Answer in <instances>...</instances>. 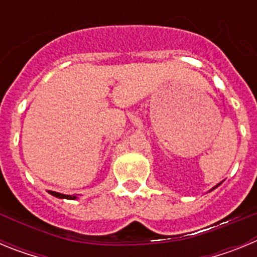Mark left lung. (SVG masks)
<instances>
[{"label":"left lung","mask_w":257,"mask_h":257,"mask_svg":"<svg viewBox=\"0 0 257 257\" xmlns=\"http://www.w3.org/2000/svg\"><path fill=\"white\" fill-rule=\"evenodd\" d=\"M220 184H221V183H219V184H217V185H216V187H213V188H212V189H211V190H213V189H216V188H217V187H219V185H220ZM211 190H210V192H211Z\"/></svg>","instance_id":"left-lung-1"}]
</instances>
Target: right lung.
<instances>
[{
  "mask_svg": "<svg viewBox=\"0 0 257 257\" xmlns=\"http://www.w3.org/2000/svg\"><path fill=\"white\" fill-rule=\"evenodd\" d=\"M52 196L58 197V198H60V199H77L78 198L77 196H67V194H61V193H56V192H52Z\"/></svg>",
  "mask_w": 257,
  "mask_h": 257,
  "instance_id": "1",
  "label": "right lung"
}]
</instances>
